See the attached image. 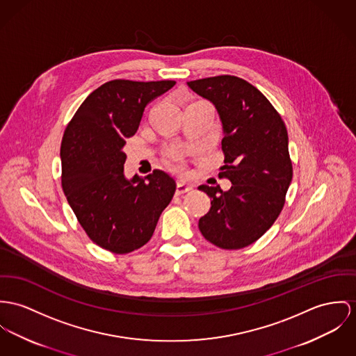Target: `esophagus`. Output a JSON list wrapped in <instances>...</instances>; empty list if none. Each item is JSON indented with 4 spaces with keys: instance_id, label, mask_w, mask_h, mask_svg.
<instances>
[{
    "instance_id": "34e87169",
    "label": "esophagus",
    "mask_w": 356,
    "mask_h": 356,
    "mask_svg": "<svg viewBox=\"0 0 356 356\" xmlns=\"http://www.w3.org/2000/svg\"><path fill=\"white\" fill-rule=\"evenodd\" d=\"M191 190V184H187V183H184V181H177V186H176V193H177V195H183V193L190 192Z\"/></svg>"
}]
</instances>
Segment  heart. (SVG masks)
<instances>
[{
    "label": "heart",
    "instance_id": "obj_1",
    "mask_svg": "<svg viewBox=\"0 0 356 356\" xmlns=\"http://www.w3.org/2000/svg\"><path fill=\"white\" fill-rule=\"evenodd\" d=\"M165 157H166V163L170 168H173L176 170H180L183 168V157H184L183 149L172 147L165 153Z\"/></svg>",
    "mask_w": 356,
    "mask_h": 356
}]
</instances>
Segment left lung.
Returning <instances> with one entry per match:
<instances>
[{
	"label": "left lung",
	"mask_w": 356,
	"mask_h": 356,
	"mask_svg": "<svg viewBox=\"0 0 356 356\" xmlns=\"http://www.w3.org/2000/svg\"><path fill=\"white\" fill-rule=\"evenodd\" d=\"M188 86L218 111L225 134L218 176L232 181L226 192L219 186L199 187L211 197L199 230L220 249L245 248L274 225L284 206L293 179L287 129L270 100L240 77L223 74Z\"/></svg>",
	"instance_id": "left-lung-1"
}]
</instances>
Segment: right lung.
<instances>
[{
	"label": "right lung",
	"mask_w": 356,
	"mask_h": 356,
	"mask_svg": "<svg viewBox=\"0 0 356 356\" xmlns=\"http://www.w3.org/2000/svg\"><path fill=\"white\" fill-rule=\"evenodd\" d=\"M175 83L106 82L83 100L65 130L62 188L86 236L112 253L145 245L176 191L175 180L160 169L131 180L123 175L126 139L137 133L145 107Z\"/></svg>",
	"instance_id": "right-lung-1"
}]
</instances>
